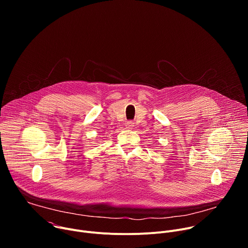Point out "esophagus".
Masks as SVG:
<instances>
[{
  "mask_svg": "<svg viewBox=\"0 0 248 248\" xmlns=\"http://www.w3.org/2000/svg\"><path fill=\"white\" fill-rule=\"evenodd\" d=\"M133 126H134V124L132 122H126L125 123V128H127V129H131Z\"/></svg>",
  "mask_w": 248,
  "mask_h": 248,
  "instance_id": "1",
  "label": "esophagus"
}]
</instances>
